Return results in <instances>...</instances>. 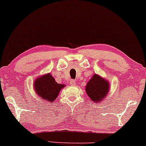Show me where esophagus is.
Here are the masks:
<instances>
[{"label": "esophagus", "instance_id": "obj_1", "mask_svg": "<svg viewBox=\"0 0 146 146\" xmlns=\"http://www.w3.org/2000/svg\"><path fill=\"white\" fill-rule=\"evenodd\" d=\"M70 85H72V86H75V85H76V81H75V80L72 79L71 81H70Z\"/></svg>", "mask_w": 146, "mask_h": 146}]
</instances>
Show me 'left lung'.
I'll use <instances>...</instances> for the list:
<instances>
[{"label":"left lung","mask_w":146,"mask_h":146,"mask_svg":"<svg viewBox=\"0 0 146 146\" xmlns=\"http://www.w3.org/2000/svg\"><path fill=\"white\" fill-rule=\"evenodd\" d=\"M86 91L90 99L94 103H97L106 98L109 92L108 82L97 74L94 76L87 83Z\"/></svg>","instance_id":"1"}]
</instances>
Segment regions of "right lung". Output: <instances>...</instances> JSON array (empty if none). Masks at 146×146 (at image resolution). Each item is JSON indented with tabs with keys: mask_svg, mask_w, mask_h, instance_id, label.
I'll return each mask as SVG.
<instances>
[{
	"mask_svg": "<svg viewBox=\"0 0 146 146\" xmlns=\"http://www.w3.org/2000/svg\"><path fill=\"white\" fill-rule=\"evenodd\" d=\"M35 91L41 99L47 102H53L58 96L60 90L65 87L63 84H58L50 74L36 78L34 82Z\"/></svg>",
	"mask_w": 146,
	"mask_h": 146,
	"instance_id": "1",
	"label": "right lung"
}]
</instances>
